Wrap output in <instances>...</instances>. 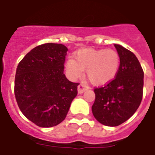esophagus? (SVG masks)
Here are the masks:
<instances>
[{"mask_svg": "<svg viewBox=\"0 0 155 155\" xmlns=\"http://www.w3.org/2000/svg\"><path fill=\"white\" fill-rule=\"evenodd\" d=\"M89 88L88 86H87L84 84H80L78 85V92L79 93H83L84 92H85L86 90H87Z\"/></svg>", "mask_w": 155, "mask_h": 155, "instance_id": "34e87169", "label": "esophagus"}]
</instances>
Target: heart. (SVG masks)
Returning a JSON list of instances; mask_svg holds the SVG:
<instances>
[{
	"label": "heart",
	"mask_w": 155,
	"mask_h": 155,
	"mask_svg": "<svg viewBox=\"0 0 155 155\" xmlns=\"http://www.w3.org/2000/svg\"><path fill=\"white\" fill-rule=\"evenodd\" d=\"M120 65V54L114 50L88 48L78 51L75 58H68L66 62V71L71 79H76L85 70L90 82L99 86L114 80Z\"/></svg>",
	"instance_id": "obj_1"
}]
</instances>
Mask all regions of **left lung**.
Here are the masks:
<instances>
[{
	"label": "left lung",
	"mask_w": 155,
	"mask_h": 155,
	"mask_svg": "<svg viewBox=\"0 0 155 155\" xmlns=\"http://www.w3.org/2000/svg\"><path fill=\"white\" fill-rule=\"evenodd\" d=\"M120 54V69L115 79L104 86L95 87L93 116L107 126H117L132 117L142 102L144 72L133 52L114 44Z\"/></svg>",
	"instance_id": "obj_1"
}]
</instances>
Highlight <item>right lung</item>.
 Wrapping results in <instances>:
<instances>
[{"instance_id": "1", "label": "right lung", "mask_w": 155, "mask_h": 155, "mask_svg": "<svg viewBox=\"0 0 155 155\" xmlns=\"http://www.w3.org/2000/svg\"><path fill=\"white\" fill-rule=\"evenodd\" d=\"M68 48L45 43L32 49L18 63L14 81L18 105L25 117L39 127L58 125L78 93L79 83L63 74Z\"/></svg>"}]
</instances>
